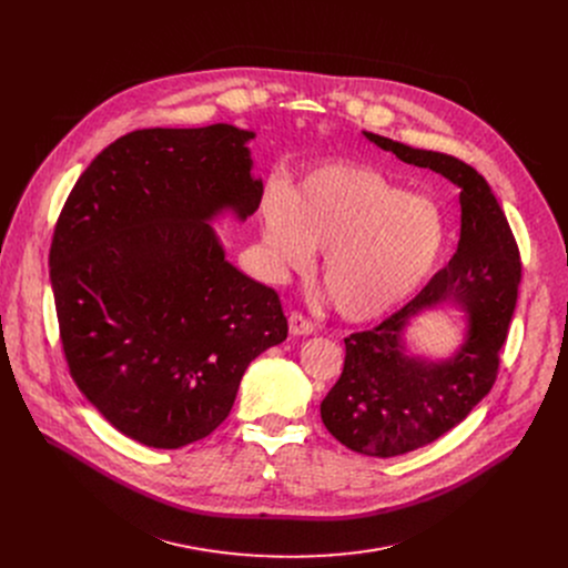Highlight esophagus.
Here are the masks:
<instances>
[{
	"label": "esophagus",
	"mask_w": 568,
	"mask_h": 568,
	"mask_svg": "<svg viewBox=\"0 0 568 568\" xmlns=\"http://www.w3.org/2000/svg\"><path fill=\"white\" fill-rule=\"evenodd\" d=\"M314 321L307 318L303 312H292L290 314V333L292 335H312L314 333Z\"/></svg>",
	"instance_id": "1"
}]
</instances>
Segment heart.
I'll list each match as a JSON object with an SVG mask.
<instances>
[{
	"mask_svg": "<svg viewBox=\"0 0 568 568\" xmlns=\"http://www.w3.org/2000/svg\"><path fill=\"white\" fill-rule=\"evenodd\" d=\"M263 240L278 272L305 270L314 250L326 252L321 281L337 312L371 321L409 298L434 272L447 224L436 202L379 171L331 164L294 193L267 189Z\"/></svg>",
	"mask_w": 568,
	"mask_h": 568,
	"instance_id": "heart-1",
	"label": "heart"
}]
</instances>
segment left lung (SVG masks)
Listing matches in <instances>:
<instances>
[{
    "label": "left lung",
    "mask_w": 568,
    "mask_h": 568,
    "mask_svg": "<svg viewBox=\"0 0 568 568\" xmlns=\"http://www.w3.org/2000/svg\"><path fill=\"white\" fill-rule=\"evenodd\" d=\"M366 136L404 164L432 169L460 189L454 258L407 305L344 339V371L321 402V420L342 445L390 458L438 440L490 393L517 305L521 258L506 213L469 164L373 132ZM447 300L468 312L462 351L438 365L404 356L400 331L408 318Z\"/></svg>",
    "instance_id": "left-lung-1"
}]
</instances>
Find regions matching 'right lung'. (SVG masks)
I'll return each instance as SVG.
<instances>
[{"instance_id":"right-lung-1","label":"right lung","mask_w":568,"mask_h":568,"mask_svg":"<svg viewBox=\"0 0 568 568\" xmlns=\"http://www.w3.org/2000/svg\"><path fill=\"white\" fill-rule=\"evenodd\" d=\"M250 139L226 123L134 130L78 178L53 229L69 373L112 427L154 449L215 432L250 362L287 337L278 292L226 263L206 222L258 209Z\"/></svg>"}]
</instances>
